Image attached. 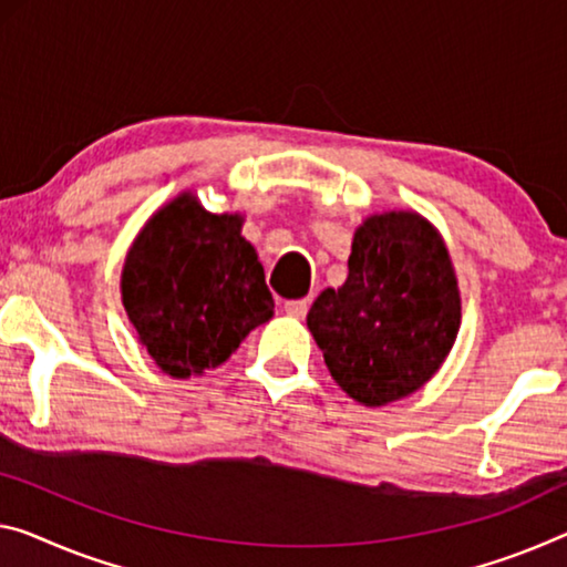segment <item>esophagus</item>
I'll return each instance as SVG.
<instances>
[{
	"label": "esophagus",
	"instance_id": "obj_1",
	"mask_svg": "<svg viewBox=\"0 0 567 567\" xmlns=\"http://www.w3.org/2000/svg\"><path fill=\"white\" fill-rule=\"evenodd\" d=\"M284 311L289 313V317L301 319L303 313L309 311V301H307V299H291V301H284Z\"/></svg>",
	"mask_w": 567,
	"mask_h": 567
}]
</instances>
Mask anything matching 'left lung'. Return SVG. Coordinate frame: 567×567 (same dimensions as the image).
Masks as SVG:
<instances>
[{
  "instance_id": "8db88e82",
  "label": "left lung",
  "mask_w": 567,
  "mask_h": 567,
  "mask_svg": "<svg viewBox=\"0 0 567 567\" xmlns=\"http://www.w3.org/2000/svg\"><path fill=\"white\" fill-rule=\"evenodd\" d=\"M347 268L307 324L337 385L380 408L421 390L449 357L461 327L456 274L439 230L403 210L357 228Z\"/></svg>"
}]
</instances>
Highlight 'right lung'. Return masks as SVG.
I'll list each match as a JSON object with an SVG mask.
<instances>
[{
    "label": "right lung",
    "instance_id": "1",
    "mask_svg": "<svg viewBox=\"0 0 567 567\" xmlns=\"http://www.w3.org/2000/svg\"><path fill=\"white\" fill-rule=\"evenodd\" d=\"M240 228V215H213L185 193L152 215L128 250L121 301L172 378L217 368L274 317L264 266Z\"/></svg>",
    "mask_w": 567,
    "mask_h": 567
}]
</instances>
